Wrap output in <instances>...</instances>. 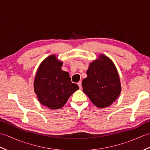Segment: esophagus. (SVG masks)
Masks as SVG:
<instances>
[{"mask_svg":"<svg viewBox=\"0 0 150 150\" xmlns=\"http://www.w3.org/2000/svg\"><path fill=\"white\" fill-rule=\"evenodd\" d=\"M78 86H79V88H80V89L82 88V82H81V81H79L78 82Z\"/></svg>","mask_w":150,"mask_h":150,"instance_id":"esophagus-1","label":"esophagus"}]
</instances>
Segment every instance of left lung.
<instances>
[{"label": "left lung", "instance_id": "8db88e82", "mask_svg": "<svg viewBox=\"0 0 150 150\" xmlns=\"http://www.w3.org/2000/svg\"><path fill=\"white\" fill-rule=\"evenodd\" d=\"M88 77L82 81L83 92L95 106H111L121 92L120 77L115 65L109 57L100 54L89 65Z\"/></svg>", "mask_w": 150, "mask_h": 150}]
</instances>
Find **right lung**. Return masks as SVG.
<instances>
[{
    "mask_svg": "<svg viewBox=\"0 0 150 150\" xmlns=\"http://www.w3.org/2000/svg\"><path fill=\"white\" fill-rule=\"evenodd\" d=\"M63 62L51 55L40 63L34 79V91L40 103L50 110L60 109L79 90L69 73L62 70Z\"/></svg>",
    "mask_w": 150,
    "mask_h": 150,
    "instance_id": "right-lung-1",
    "label": "right lung"
}]
</instances>
